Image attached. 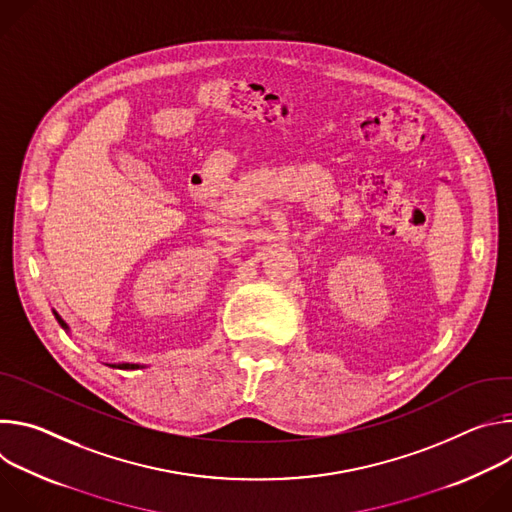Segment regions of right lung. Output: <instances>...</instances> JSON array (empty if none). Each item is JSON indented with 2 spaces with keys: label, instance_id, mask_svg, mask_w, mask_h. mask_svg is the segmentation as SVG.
I'll return each instance as SVG.
<instances>
[{
  "label": "right lung",
  "instance_id": "1",
  "mask_svg": "<svg viewBox=\"0 0 512 512\" xmlns=\"http://www.w3.org/2000/svg\"><path fill=\"white\" fill-rule=\"evenodd\" d=\"M52 314H54V318L58 320V324L66 330V332H70V328H68V324L60 318V314L56 312V310H52ZM109 367H113V369H123V371H135V369H145V364H133V362H113V364H109Z\"/></svg>",
  "mask_w": 512,
  "mask_h": 512
}]
</instances>
